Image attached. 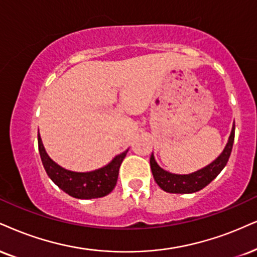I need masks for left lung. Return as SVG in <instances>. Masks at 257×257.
I'll return each mask as SVG.
<instances>
[{
	"mask_svg": "<svg viewBox=\"0 0 257 257\" xmlns=\"http://www.w3.org/2000/svg\"><path fill=\"white\" fill-rule=\"evenodd\" d=\"M233 139H235V122H233L232 130L229 137V141L221 151V154L218 156L213 162H211L207 166L201 168L191 174H173L164 170L163 168L158 166L156 160H155L154 154H151L150 157V167L153 172L155 181L164 192L175 193V194H189V193L199 192L213 181L218 176L224 167L226 166L227 161L232 150Z\"/></svg>",
	"mask_w": 257,
	"mask_h": 257,
	"instance_id": "obj_1",
	"label": "left lung"
}]
</instances>
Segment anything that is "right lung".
<instances>
[{
  "mask_svg": "<svg viewBox=\"0 0 257 257\" xmlns=\"http://www.w3.org/2000/svg\"><path fill=\"white\" fill-rule=\"evenodd\" d=\"M38 147H39L41 162L50 179L66 194L77 199H96L109 194L116 185L120 164L128 151L127 149L120 155H116L108 164L102 168L93 172L78 173L64 169L50 158L41 142L39 132H38Z\"/></svg>",
  "mask_w": 257,
  "mask_h": 257,
  "instance_id": "right-lung-1",
  "label": "right lung"
}]
</instances>
